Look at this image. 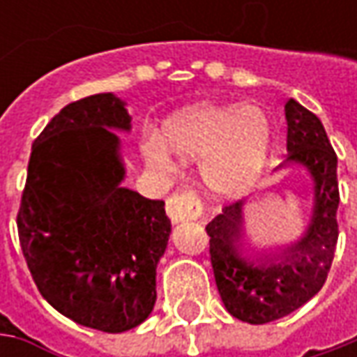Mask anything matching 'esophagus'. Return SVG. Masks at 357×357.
<instances>
[{"instance_id": "1", "label": "esophagus", "mask_w": 357, "mask_h": 357, "mask_svg": "<svg viewBox=\"0 0 357 357\" xmlns=\"http://www.w3.org/2000/svg\"><path fill=\"white\" fill-rule=\"evenodd\" d=\"M167 214L174 225L185 222V220H195L200 216V202L195 197L192 190L185 192H174L167 200Z\"/></svg>"}]
</instances>
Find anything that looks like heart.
<instances>
[{
    "label": "heart",
    "instance_id": "1",
    "mask_svg": "<svg viewBox=\"0 0 357 357\" xmlns=\"http://www.w3.org/2000/svg\"><path fill=\"white\" fill-rule=\"evenodd\" d=\"M272 127L258 105L202 103L165 121L160 139L146 137L143 157L165 169L172 157L200 160L204 186L220 197H234L258 181L270 151Z\"/></svg>",
    "mask_w": 357,
    "mask_h": 357
}]
</instances>
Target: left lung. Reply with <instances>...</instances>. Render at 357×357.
<instances>
[{"label": "left lung", "mask_w": 357, "mask_h": 357, "mask_svg": "<svg viewBox=\"0 0 357 357\" xmlns=\"http://www.w3.org/2000/svg\"><path fill=\"white\" fill-rule=\"evenodd\" d=\"M288 157L278 169L302 167L314 185L304 234L286 246L244 248V200L228 204L206 225L211 262L225 308L242 322L268 324L292 314L320 292L337 242V157L320 119L288 99L284 105Z\"/></svg>", "instance_id": "8db88e82"}]
</instances>
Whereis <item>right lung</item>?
I'll use <instances>...</instances> for the list:
<instances>
[{"instance_id":"1","label":"right lung","mask_w":357,"mask_h":357,"mask_svg":"<svg viewBox=\"0 0 357 357\" xmlns=\"http://www.w3.org/2000/svg\"><path fill=\"white\" fill-rule=\"evenodd\" d=\"M113 93L63 107L35 139L17 213L23 256L41 296L69 320L121 334L157 300L171 220L162 200L121 183L130 115Z\"/></svg>"}]
</instances>
